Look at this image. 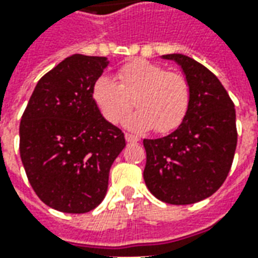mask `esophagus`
Here are the masks:
<instances>
[{
    "label": "esophagus",
    "instance_id": "obj_1",
    "mask_svg": "<svg viewBox=\"0 0 258 258\" xmlns=\"http://www.w3.org/2000/svg\"><path fill=\"white\" fill-rule=\"evenodd\" d=\"M125 141L127 142H130V144H134V142H138L140 141V138L137 137V135H133V134H128V133H125Z\"/></svg>",
    "mask_w": 258,
    "mask_h": 258
}]
</instances>
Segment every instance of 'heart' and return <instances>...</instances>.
<instances>
[{
  "mask_svg": "<svg viewBox=\"0 0 258 258\" xmlns=\"http://www.w3.org/2000/svg\"><path fill=\"white\" fill-rule=\"evenodd\" d=\"M116 80L103 74L92 85V98L103 117L117 123L133 107L124 125L131 131L167 134L184 121L190 105V85L178 72H168L162 64L135 59L117 70Z\"/></svg>",
  "mask_w": 258,
  "mask_h": 258,
  "instance_id": "1",
  "label": "heart"
}]
</instances>
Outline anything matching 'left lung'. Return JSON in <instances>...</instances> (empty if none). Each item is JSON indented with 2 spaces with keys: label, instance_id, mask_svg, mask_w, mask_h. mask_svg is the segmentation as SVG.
Returning a JSON list of instances; mask_svg holds the SVG:
<instances>
[{
  "label": "left lung",
  "instance_id": "1",
  "mask_svg": "<svg viewBox=\"0 0 258 258\" xmlns=\"http://www.w3.org/2000/svg\"><path fill=\"white\" fill-rule=\"evenodd\" d=\"M181 66L190 105L174 133L144 140V179L153 196L170 205H192L214 194L227 178L238 142L232 99L210 70L181 53L163 55Z\"/></svg>",
  "mask_w": 258,
  "mask_h": 258
}]
</instances>
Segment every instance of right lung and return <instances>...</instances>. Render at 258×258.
Wrapping results in <instances>:
<instances>
[{
	"label": "right lung",
	"instance_id": "right-lung-1",
	"mask_svg": "<svg viewBox=\"0 0 258 258\" xmlns=\"http://www.w3.org/2000/svg\"><path fill=\"white\" fill-rule=\"evenodd\" d=\"M105 56L72 55L44 74L19 127L20 159L36 195L62 213L94 210L107 190L109 171L125 146L123 131L106 121L92 85Z\"/></svg>",
	"mask_w": 258,
	"mask_h": 258
}]
</instances>
